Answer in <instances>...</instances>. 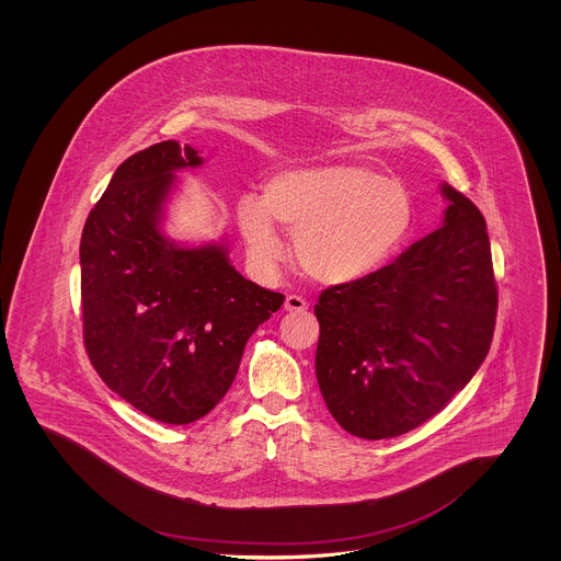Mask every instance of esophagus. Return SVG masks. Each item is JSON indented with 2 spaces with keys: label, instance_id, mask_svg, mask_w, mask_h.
<instances>
[{
  "label": "esophagus",
  "instance_id": "obj_1",
  "mask_svg": "<svg viewBox=\"0 0 561 561\" xmlns=\"http://www.w3.org/2000/svg\"><path fill=\"white\" fill-rule=\"evenodd\" d=\"M284 309L290 311V313H302V311L309 309V302L302 296H298V294H290V296H286Z\"/></svg>",
  "mask_w": 561,
  "mask_h": 561
}]
</instances>
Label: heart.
<instances>
[{
	"label": "heart",
	"mask_w": 561,
	"mask_h": 561,
	"mask_svg": "<svg viewBox=\"0 0 561 561\" xmlns=\"http://www.w3.org/2000/svg\"><path fill=\"white\" fill-rule=\"evenodd\" d=\"M241 238L259 265L282 254L275 231H293L296 265L323 284H347L380 267L405 240L414 204L398 181L362 163H325L277 172L263 199L236 204Z\"/></svg>",
	"instance_id": "b5f03b06"
}]
</instances>
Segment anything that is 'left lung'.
<instances>
[{
  "label": "left lung",
  "instance_id": "obj_1",
  "mask_svg": "<svg viewBox=\"0 0 561 561\" xmlns=\"http://www.w3.org/2000/svg\"><path fill=\"white\" fill-rule=\"evenodd\" d=\"M444 225L387 265L320 294L316 373L334 421L364 439L423 425L485 359L499 307L485 220L460 191Z\"/></svg>",
  "mask_w": 561,
  "mask_h": 561
}]
</instances>
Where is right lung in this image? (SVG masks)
Wrapping results in <instances>:
<instances>
[{"label": "right lung", "mask_w": 561, "mask_h": 561, "mask_svg": "<svg viewBox=\"0 0 561 561\" xmlns=\"http://www.w3.org/2000/svg\"><path fill=\"white\" fill-rule=\"evenodd\" d=\"M163 140L124 161L80 243L83 345L111 391L165 425L206 416L229 391L248 339L284 294L245 279L227 248L161 233L174 172L202 165Z\"/></svg>", "instance_id": "1"}]
</instances>
